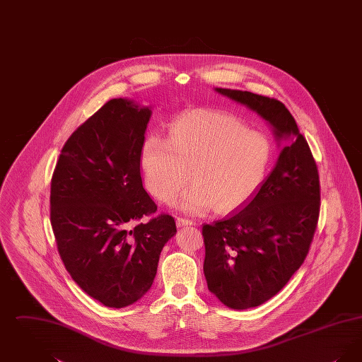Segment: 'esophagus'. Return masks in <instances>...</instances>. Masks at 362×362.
I'll return each mask as SVG.
<instances>
[{
  "label": "esophagus",
  "instance_id": "1",
  "mask_svg": "<svg viewBox=\"0 0 362 362\" xmlns=\"http://www.w3.org/2000/svg\"><path fill=\"white\" fill-rule=\"evenodd\" d=\"M176 225H177L179 228H180V226H191V225H194V221L182 218V217H177V218H176Z\"/></svg>",
  "mask_w": 362,
  "mask_h": 362
}]
</instances>
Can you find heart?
Segmentation results:
<instances>
[{"label":"heart","mask_w":362,"mask_h":362,"mask_svg":"<svg viewBox=\"0 0 362 362\" xmlns=\"http://www.w3.org/2000/svg\"><path fill=\"white\" fill-rule=\"evenodd\" d=\"M273 156L269 137L221 110H192L175 118L168 141L145 138L141 168L145 186L171 205L187 182L182 209L228 214L243 206L266 177Z\"/></svg>","instance_id":"1"}]
</instances>
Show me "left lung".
<instances>
[{
    "instance_id": "1",
    "label": "left lung",
    "mask_w": 362,
    "mask_h": 362,
    "mask_svg": "<svg viewBox=\"0 0 362 362\" xmlns=\"http://www.w3.org/2000/svg\"><path fill=\"white\" fill-rule=\"evenodd\" d=\"M289 138L258 191L224 220L202 226L209 291L229 308L258 307L276 296L308 255L320 213L319 173L307 139L279 100L217 88Z\"/></svg>"
}]
</instances>
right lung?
<instances>
[{"mask_svg": "<svg viewBox=\"0 0 362 362\" xmlns=\"http://www.w3.org/2000/svg\"><path fill=\"white\" fill-rule=\"evenodd\" d=\"M152 111L112 99L78 126L54 168L50 221L73 281L110 308L139 300L153 284L160 252L176 233L141 177V148ZM144 215L151 216L141 222Z\"/></svg>", "mask_w": 362, "mask_h": 362, "instance_id": "1", "label": "right lung"}]
</instances>
